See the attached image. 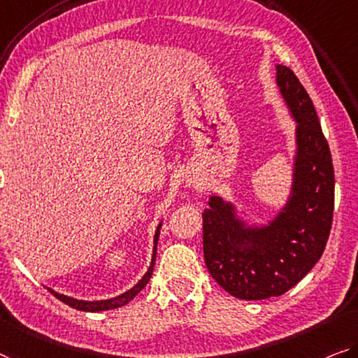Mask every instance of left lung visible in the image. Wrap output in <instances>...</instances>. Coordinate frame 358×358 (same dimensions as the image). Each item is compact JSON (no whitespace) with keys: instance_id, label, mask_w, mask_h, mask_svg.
<instances>
[{"instance_id":"8db88e82","label":"left lung","mask_w":358,"mask_h":358,"mask_svg":"<svg viewBox=\"0 0 358 358\" xmlns=\"http://www.w3.org/2000/svg\"><path fill=\"white\" fill-rule=\"evenodd\" d=\"M280 92L298 129L293 194L273 221L243 229L234 208L211 196L203 213V252L211 277L245 301L282 296L306 277L325 251L334 211V168L312 99L294 71L277 65Z\"/></svg>"}]
</instances>
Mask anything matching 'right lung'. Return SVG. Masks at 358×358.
Masks as SVG:
<instances>
[{
    "instance_id": "1",
    "label": "right lung",
    "mask_w": 358,
    "mask_h": 358,
    "mask_svg": "<svg viewBox=\"0 0 358 358\" xmlns=\"http://www.w3.org/2000/svg\"><path fill=\"white\" fill-rule=\"evenodd\" d=\"M160 227L162 225H158V230L155 234V246H153V257H152V264H150V268H148L147 273L142 277V280L139 283L136 285L134 288H131L129 291H126L122 296H117V298L113 299H107V301H78V299H73V298H69V296H64V294H59L56 291H52L51 288L49 289V293H52V296H56L59 301L65 302V304L73 307V309H78V310H83V312H101V310H108V309H117V307H122L124 304H128L131 299H134L137 293L145 287L148 283V280L152 277V272H153V266H155V256H157V241H158V235H160Z\"/></svg>"
}]
</instances>
